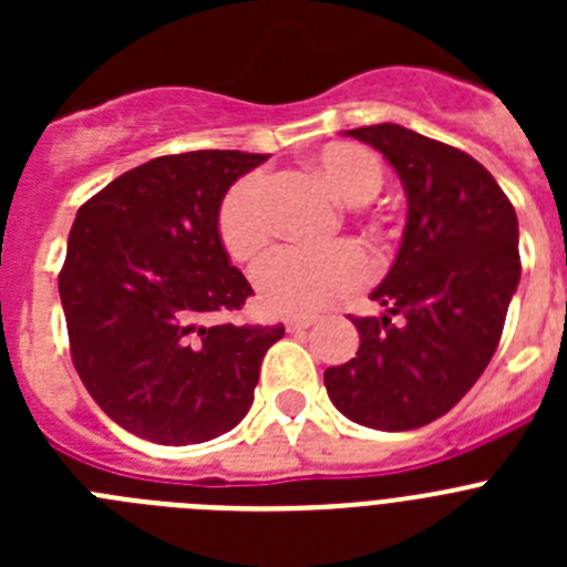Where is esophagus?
I'll list each match as a JSON object with an SVG mask.
<instances>
[{"mask_svg":"<svg viewBox=\"0 0 567 567\" xmlns=\"http://www.w3.org/2000/svg\"><path fill=\"white\" fill-rule=\"evenodd\" d=\"M312 323H315L312 318H287V320H284L287 332H303V329H309Z\"/></svg>","mask_w":567,"mask_h":567,"instance_id":"34e87169","label":"esophagus"}]
</instances>
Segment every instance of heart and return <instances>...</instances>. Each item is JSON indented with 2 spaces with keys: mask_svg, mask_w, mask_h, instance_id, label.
<instances>
[{
  "mask_svg": "<svg viewBox=\"0 0 567 567\" xmlns=\"http://www.w3.org/2000/svg\"><path fill=\"white\" fill-rule=\"evenodd\" d=\"M320 184L349 207L369 204L383 187V164L358 144H327L312 158ZM218 238L235 260H255L272 240L264 175L249 173L224 193ZM369 275L365 255L354 244L329 249H280L255 269L258 303L272 315L312 318L360 287Z\"/></svg>",
  "mask_w": 567,
  "mask_h": 567,
  "instance_id": "heart-1",
  "label": "heart"
}]
</instances>
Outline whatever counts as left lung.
Returning a JSON list of instances; mask_svg holds the SVG:
<instances>
[{"instance_id": "1", "label": "left lung", "mask_w": 567, "mask_h": 567, "mask_svg": "<svg viewBox=\"0 0 567 567\" xmlns=\"http://www.w3.org/2000/svg\"><path fill=\"white\" fill-rule=\"evenodd\" d=\"M398 169L409 202L403 244L372 292L385 312L352 318L360 349L323 372L340 414L380 432L443 417L494 358L519 284L517 213L468 153L405 130H349Z\"/></svg>"}]
</instances>
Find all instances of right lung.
Returning <instances> with one entry per match:
<instances>
[{
	"instance_id": "right-lung-1",
	"label": "right lung",
	"mask_w": 567,
	"mask_h": 567,
	"mask_svg": "<svg viewBox=\"0 0 567 567\" xmlns=\"http://www.w3.org/2000/svg\"><path fill=\"white\" fill-rule=\"evenodd\" d=\"M260 153L162 155L84 202L59 272L70 358L135 437L207 443L244 420L284 327H207L252 295L218 238V207Z\"/></svg>"
}]
</instances>
